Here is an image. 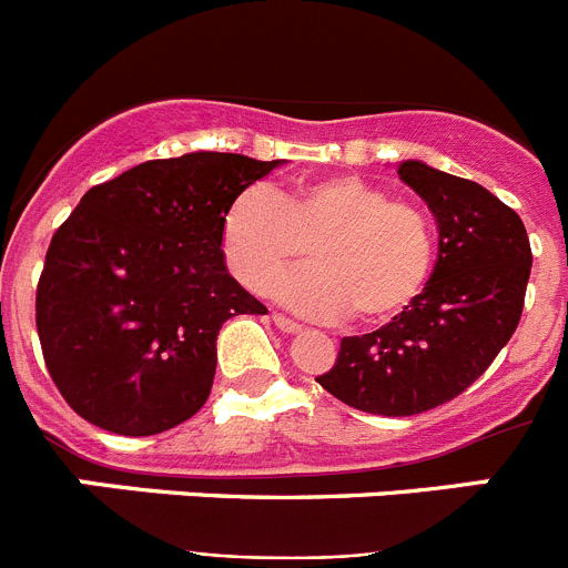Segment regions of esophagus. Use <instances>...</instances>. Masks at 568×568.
I'll return each mask as SVG.
<instances>
[{
	"mask_svg": "<svg viewBox=\"0 0 568 568\" xmlns=\"http://www.w3.org/2000/svg\"><path fill=\"white\" fill-rule=\"evenodd\" d=\"M273 321H275V327H278L281 333H298V329H301L298 321L287 318L284 313H273Z\"/></svg>",
	"mask_w": 568,
	"mask_h": 568,
	"instance_id": "esophagus-1",
	"label": "esophagus"
}]
</instances>
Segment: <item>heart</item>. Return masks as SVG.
<instances>
[{
    "label": "heart",
    "instance_id": "obj_1",
    "mask_svg": "<svg viewBox=\"0 0 568 568\" xmlns=\"http://www.w3.org/2000/svg\"><path fill=\"white\" fill-rule=\"evenodd\" d=\"M222 247L235 278L313 315L384 324L413 307L435 270L433 219L418 204L389 199L361 175L304 179L281 193L244 190L222 219Z\"/></svg>",
    "mask_w": 568,
    "mask_h": 568
}]
</instances>
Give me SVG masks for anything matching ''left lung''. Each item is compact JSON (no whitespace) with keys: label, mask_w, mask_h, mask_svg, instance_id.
<instances>
[{"label":"left lung","mask_w":568,"mask_h":568,"mask_svg":"<svg viewBox=\"0 0 568 568\" xmlns=\"http://www.w3.org/2000/svg\"><path fill=\"white\" fill-rule=\"evenodd\" d=\"M400 182L438 222V261L413 307L375 333L341 341L318 384L361 413L404 418L458 398L518 329L531 247L520 215L498 195L424 162Z\"/></svg>","instance_id":"8db88e82"}]
</instances>
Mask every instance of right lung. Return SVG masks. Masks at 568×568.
I'll use <instances>...</instances> for the list:
<instances>
[{"label": "right lung", "instance_id": "1", "mask_svg": "<svg viewBox=\"0 0 568 568\" xmlns=\"http://www.w3.org/2000/svg\"><path fill=\"white\" fill-rule=\"evenodd\" d=\"M278 164L199 150L82 195L37 287L44 364L73 413L142 438L202 409L224 321L267 313L227 273L224 210Z\"/></svg>", "mask_w": 568, "mask_h": 568}]
</instances>
